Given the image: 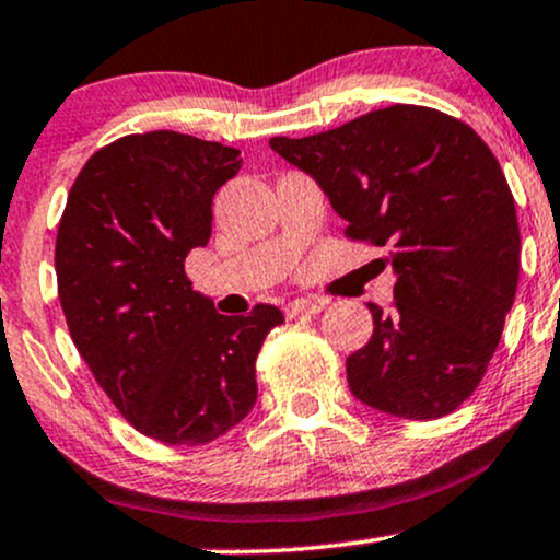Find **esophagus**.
Here are the masks:
<instances>
[{
	"label": "esophagus",
	"mask_w": 560,
	"mask_h": 560,
	"mask_svg": "<svg viewBox=\"0 0 560 560\" xmlns=\"http://www.w3.org/2000/svg\"><path fill=\"white\" fill-rule=\"evenodd\" d=\"M326 306V302H317V299H296L285 306L288 317H302V315H317V312Z\"/></svg>",
	"instance_id": "34e87169"
}]
</instances>
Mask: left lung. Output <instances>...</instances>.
I'll return each mask as SVG.
<instances>
[{"label": "left lung", "instance_id": "obj_1", "mask_svg": "<svg viewBox=\"0 0 560 560\" xmlns=\"http://www.w3.org/2000/svg\"><path fill=\"white\" fill-rule=\"evenodd\" d=\"M269 147L315 178L352 240L389 248L395 304H369L374 334L347 358L354 398L413 422L459 408L489 369L521 269L515 200L483 138L395 104Z\"/></svg>", "mask_w": 560, "mask_h": 560}]
</instances>
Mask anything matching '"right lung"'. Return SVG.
I'll use <instances>...</instances> for the list:
<instances>
[{
	"label": "right lung",
	"instance_id": "obj_1",
	"mask_svg": "<svg viewBox=\"0 0 560 560\" xmlns=\"http://www.w3.org/2000/svg\"><path fill=\"white\" fill-rule=\"evenodd\" d=\"M237 171V149L215 141L125 136L85 162L58 224V299L77 350L119 413L171 446H202L248 417L256 354L282 323L272 304L219 315L184 272Z\"/></svg>",
	"mask_w": 560,
	"mask_h": 560
}]
</instances>
